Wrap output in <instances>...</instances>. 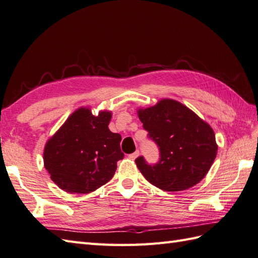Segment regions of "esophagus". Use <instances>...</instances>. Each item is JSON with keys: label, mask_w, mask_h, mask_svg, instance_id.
<instances>
[{"label": "esophagus", "mask_w": 258, "mask_h": 258, "mask_svg": "<svg viewBox=\"0 0 258 258\" xmlns=\"http://www.w3.org/2000/svg\"><path fill=\"white\" fill-rule=\"evenodd\" d=\"M138 156H140V151H138V150H137V151H135V153H133V154H131V155L128 156V157L131 158V159H132V160H134V159H136V158H137Z\"/></svg>", "instance_id": "esophagus-1"}]
</instances>
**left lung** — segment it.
Segmentation results:
<instances>
[{
	"label": "left lung",
	"mask_w": 258,
	"mask_h": 258,
	"mask_svg": "<svg viewBox=\"0 0 258 258\" xmlns=\"http://www.w3.org/2000/svg\"><path fill=\"white\" fill-rule=\"evenodd\" d=\"M138 117L160 157L154 164L143 156L136 158L145 179L167 192L187 189L204 179L218 150L214 131L206 122L172 99L140 109Z\"/></svg>",
	"instance_id": "obj_1"
}]
</instances>
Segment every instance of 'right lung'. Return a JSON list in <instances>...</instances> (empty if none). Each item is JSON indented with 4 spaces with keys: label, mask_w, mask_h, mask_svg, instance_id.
I'll return each instance as SVG.
<instances>
[{
    "label": "right lung",
    "mask_w": 258,
    "mask_h": 258,
    "mask_svg": "<svg viewBox=\"0 0 258 258\" xmlns=\"http://www.w3.org/2000/svg\"><path fill=\"white\" fill-rule=\"evenodd\" d=\"M110 120L109 111L95 116L88 108H81L45 144L44 168L65 192L87 194L113 177L124 154L121 135L108 127Z\"/></svg>",
    "instance_id": "right-lung-1"
}]
</instances>
